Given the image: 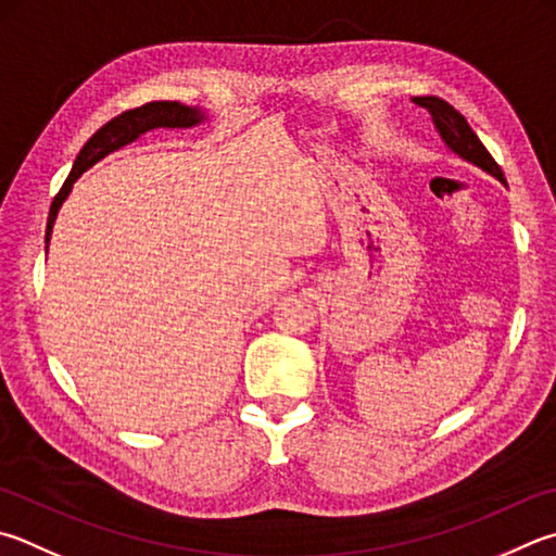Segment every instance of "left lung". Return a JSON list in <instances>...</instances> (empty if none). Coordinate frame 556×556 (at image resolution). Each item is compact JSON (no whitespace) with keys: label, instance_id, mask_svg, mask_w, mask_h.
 <instances>
[{"label":"left lung","instance_id":"obj_1","mask_svg":"<svg viewBox=\"0 0 556 556\" xmlns=\"http://www.w3.org/2000/svg\"><path fill=\"white\" fill-rule=\"evenodd\" d=\"M413 102L422 109H428V114L432 116V124H435L440 138L445 140V146L452 150L454 155H459L462 160H467V163L481 167L483 173L493 175L498 181L506 185L503 169L498 167L496 160L491 157L489 150L483 148L479 136L473 134L471 126L467 124V118H464L457 109L450 106L445 99H440V97H416Z\"/></svg>","mask_w":556,"mask_h":556}]
</instances>
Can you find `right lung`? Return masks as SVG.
<instances>
[{"label": "right lung", "instance_id": "add662e5", "mask_svg": "<svg viewBox=\"0 0 556 556\" xmlns=\"http://www.w3.org/2000/svg\"><path fill=\"white\" fill-rule=\"evenodd\" d=\"M204 111H199L197 106H185L179 102H150L138 109H128L124 114H118L116 118H111L109 124H104L97 134L87 140L85 148L79 150V155L73 165V173L65 179V185L60 187V191L50 204V214H48V228H46V252L50 243V233H53V224L60 206L67 199L70 191H73V185L77 177L85 173V169L92 167L99 160L106 157L114 150L124 148L128 143L146 134L150 128H189L197 126L204 121Z\"/></svg>", "mask_w": 556, "mask_h": 556}]
</instances>
